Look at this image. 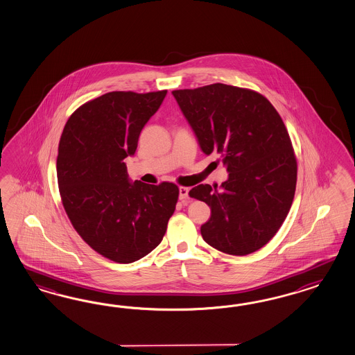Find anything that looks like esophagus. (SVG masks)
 Here are the masks:
<instances>
[{
    "label": "esophagus",
    "instance_id": "obj_1",
    "mask_svg": "<svg viewBox=\"0 0 355 355\" xmlns=\"http://www.w3.org/2000/svg\"><path fill=\"white\" fill-rule=\"evenodd\" d=\"M189 198V189L187 187H180V199L186 200Z\"/></svg>",
    "mask_w": 355,
    "mask_h": 355
}]
</instances>
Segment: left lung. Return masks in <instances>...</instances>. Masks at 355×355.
<instances>
[{
  "label": "left lung",
  "mask_w": 355,
  "mask_h": 355,
  "mask_svg": "<svg viewBox=\"0 0 355 355\" xmlns=\"http://www.w3.org/2000/svg\"><path fill=\"white\" fill-rule=\"evenodd\" d=\"M172 94L202 153L220 155L229 173L218 189L189 192L211 208L202 239L234 256L259 250L280 229L296 190L297 163L282 117L248 89L213 84Z\"/></svg>",
  "instance_id": "8db88e82"
}]
</instances>
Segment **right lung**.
Segmentation results:
<instances>
[{
  "label": "right lung",
  "instance_id": "right-lung-1",
  "mask_svg": "<svg viewBox=\"0 0 355 355\" xmlns=\"http://www.w3.org/2000/svg\"><path fill=\"white\" fill-rule=\"evenodd\" d=\"M166 93L96 98L71 115L59 141L58 186L68 218L93 250L115 262L130 263L155 250L178 200L175 184L133 182L124 163Z\"/></svg>",
  "mask_w": 355,
  "mask_h": 355
}]
</instances>
